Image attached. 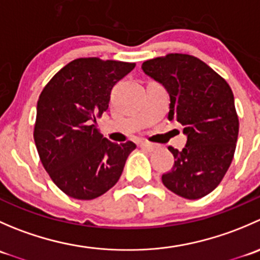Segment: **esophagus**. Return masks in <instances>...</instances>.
<instances>
[{
    "mask_svg": "<svg viewBox=\"0 0 260 260\" xmlns=\"http://www.w3.org/2000/svg\"><path fill=\"white\" fill-rule=\"evenodd\" d=\"M140 146L142 147V148H146L147 151H153L154 148H156V145H153V143H149V142H141Z\"/></svg>",
    "mask_w": 260,
    "mask_h": 260,
    "instance_id": "34e87169",
    "label": "esophagus"
}]
</instances>
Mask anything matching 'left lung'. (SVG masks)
I'll return each instance as SVG.
<instances>
[{
    "label": "left lung",
    "mask_w": 260,
    "mask_h": 260,
    "mask_svg": "<svg viewBox=\"0 0 260 260\" xmlns=\"http://www.w3.org/2000/svg\"><path fill=\"white\" fill-rule=\"evenodd\" d=\"M142 69L167 89L169 119L181 123L187 136L182 151L169 147L175 164L162 175V182L181 198H204L221 182L234 157L239 118L232 88L188 54L154 57L143 62Z\"/></svg>",
    "instance_id": "8db88e82"
}]
</instances>
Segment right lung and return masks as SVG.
<instances>
[{
  "instance_id": "1",
  "label": "right lung",
  "mask_w": 260,
  "mask_h": 260,
  "mask_svg": "<svg viewBox=\"0 0 260 260\" xmlns=\"http://www.w3.org/2000/svg\"><path fill=\"white\" fill-rule=\"evenodd\" d=\"M135 62L79 57L60 69L41 91L34 140L52 182L78 200L106 193L119 180L131 141L113 143L96 128L108 111L112 88Z\"/></svg>"
}]
</instances>
